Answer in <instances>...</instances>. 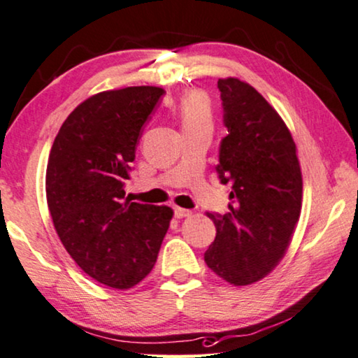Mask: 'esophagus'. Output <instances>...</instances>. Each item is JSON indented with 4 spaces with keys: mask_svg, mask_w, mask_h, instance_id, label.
I'll return each mask as SVG.
<instances>
[{
    "mask_svg": "<svg viewBox=\"0 0 358 358\" xmlns=\"http://www.w3.org/2000/svg\"><path fill=\"white\" fill-rule=\"evenodd\" d=\"M173 213H175V217H177V218H185V217L191 215V210L183 209V207H175Z\"/></svg>",
    "mask_w": 358,
    "mask_h": 358,
    "instance_id": "obj_1",
    "label": "esophagus"
}]
</instances>
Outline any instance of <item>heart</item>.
<instances>
[{"mask_svg": "<svg viewBox=\"0 0 358 358\" xmlns=\"http://www.w3.org/2000/svg\"><path fill=\"white\" fill-rule=\"evenodd\" d=\"M178 115L183 128L188 127H210L212 128V106L209 98L201 92H191L181 98L178 104Z\"/></svg>", "mask_w": 358, "mask_h": 358, "instance_id": "b5f03b06", "label": "heart"}]
</instances>
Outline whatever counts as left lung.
<instances>
[{
	"label": "left lung",
	"mask_w": 358,
	"mask_h": 358,
	"mask_svg": "<svg viewBox=\"0 0 358 358\" xmlns=\"http://www.w3.org/2000/svg\"><path fill=\"white\" fill-rule=\"evenodd\" d=\"M223 124L217 172L230 185L225 215L204 260L234 286L265 278L285 257L301 217L302 173L291 131L262 94L239 78H218Z\"/></svg>",
	"instance_id": "1"
}]
</instances>
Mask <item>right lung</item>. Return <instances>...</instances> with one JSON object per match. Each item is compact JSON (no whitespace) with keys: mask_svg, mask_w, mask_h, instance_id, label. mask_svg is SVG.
I'll return each instance as SVG.
<instances>
[{"mask_svg":"<svg viewBox=\"0 0 358 358\" xmlns=\"http://www.w3.org/2000/svg\"><path fill=\"white\" fill-rule=\"evenodd\" d=\"M165 92L127 87L90 96L52 143L46 201L61 243L88 276L114 289L145 280L173 210L125 199L143 125Z\"/></svg>","mask_w":358,"mask_h":358,"instance_id":"obj_1","label":"right lung"}]
</instances>
